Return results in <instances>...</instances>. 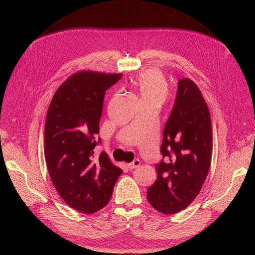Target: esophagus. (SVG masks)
Returning a JSON list of instances; mask_svg holds the SVG:
<instances>
[{"label": "esophagus", "mask_w": 255, "mask_h": 255, "mask_svg": "<svg viewBox=\"0 0 255 255\" xmlns=\"http://www.w3.org/2000/svg\"><path fill=\"white\" fill-rule=\"evenodd\" d=\"M140 164H141V161H140L139 159H135L133 162L128 163V164H127V167L132 170V169H134V168H137Z\"/></svg>", "instance_id": "34e87169"}]
</instances>
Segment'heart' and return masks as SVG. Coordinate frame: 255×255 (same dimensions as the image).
Segmentation results:
<instances>
[{"mask_svg":"<svg viewBox=\"0 0 255 255\" xmlns=\"http://www.w3.org/2000/svg\"><path fill=\"white\" fill-rule=\"evenodd\" d=\"M133 85L140 97L141 104L154 103L161 106L168 95V84L157 70L141 72L134 80Z\"/></svg>","mask_w":255,"mask_h":255,"instance_id":"obj_1","label":"heart"}]
</instances>
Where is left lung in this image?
Returning <instances> with one entry per match:
<instances>
[{"label":"left lung","mask_w":255,"mask_h":255,"mask_svg":"<svg viewBox=\"0 0 255 255\" xmlns=\"http://www.w3.org/2000/svg\"><path fill=\"white\" fill-rule=\"evenodd\" d=\"M172 112L163 130L157 178L147 190V200L158 212L185 210L200 194L209 172L213 131L209 108L198 86L190 79L177 83Z\"/></svg>","instance_id":"1"}]
</instances>
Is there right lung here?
I'll return each instance as SVG.
<instances>
[{"instance_id":"obj_1","label":"right lung","mask_w":255,"mask_h":255,"mask_svg":"<svg viewBox=\"0 0 255 255\" xmlns=\"http://www.w3.org/2000/svg\"><path fill=\"white\" fill-rule=\"evenodd\" d=\"M122 74L80 70L56 90L44 127V156L52 184L70 208L95 213L110 201L122 169L103 151L94 155L95 135L106 91Z\"/></svg>"}]
</instances>
